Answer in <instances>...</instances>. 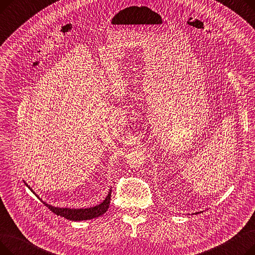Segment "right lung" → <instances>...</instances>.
Returning <instances> with one entry per match:
<instances>
[{
	"label": "right lung",
	"instance_id": "right-lung-1",
	"mask_svg": "<svg viewBox=\"0 0 255 255\" xmlns=\"http://www.w3.org/2000/svg\"><path fill=\"white\" fill-rule=\"evenodd\" d=\"M28 186V185H26ZM29 187V186H28ZM30 188V187H29ZM31 189V188H30ZM32 190V189H31ZM33 191V190H32ZM35 193V192H33ZM37 196V195H36ZM111 196H112V189L110 190L109 194H107L106 198L103 200V202L93 208H87V209H68V208H56L52 207L50 205H47L43 203L51 212L57 214L58 216L64 217L68 220L72 221H82V220H89L101 216L102 214H104L107 209L110 207V202H111Z\"/></svg>",
	"mask_w": 255,
	"mask_h": 255
}]
</instances>
